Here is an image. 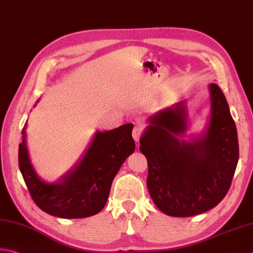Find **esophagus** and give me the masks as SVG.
I'll return each instance as SVG.
<instances>
[{
  "mask_svg": "<svg viewBox=\"0 0 253 253\" xmlns=\"http://www.w3.org/2000/svg\"><path fill=\"white\" fill-rule=\"evenodd\" d=\"M142 132H143V129H142L141 126H136L135 128H133V129H132V138H133V140H135L136 142L139 141V139H140L141 136H142Z\"/></svg>",
  "mask_w": 253,
  "mask_h": 253,
  "instance_id": "34e87169",
  "label": "esophagus"
}]
</instances>
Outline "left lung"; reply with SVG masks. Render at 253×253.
<instances>
[{"label":"left lung","instance_id":"8db88e82","mask_svg":"<svg viewBox=\"0 0 253 253\" xmlns=\"http://www.w3.org/2000/svg\"><path fill=\"white\" fill-rule=\"evenodd\" d=\"M209 128L194 141L175 135L186 129L185 107L179 104L150 117L139 140L148 162L147 186L156 206L173 217H191L211 210L226 196L239 159L236 124L224 93L210 85Z\"/></svg>","mask_w":253,"mask_h":253}]
</instances>
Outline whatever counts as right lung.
<instances>
[{
	"label": "right lung",
	"instance_id": "add662e5",
	"mask_svg": "<svg viewBox=\"0 0 253 253\" xmlns=\"http://www.w3.org/2000/svg\"><path fill=\"white\" fill-rule=\"evenodd\" d=\"M26 123L22 130L23 142L18 147V166L35 204L60 218H84L100 212L106 204L116 173L135 151L132 124L97 131L76 169L58 184H48L36 175L29 160L25 141Z\"/></svg>",
	"mask_w": 253,
	"mask_h": 253
}]
</instances>
